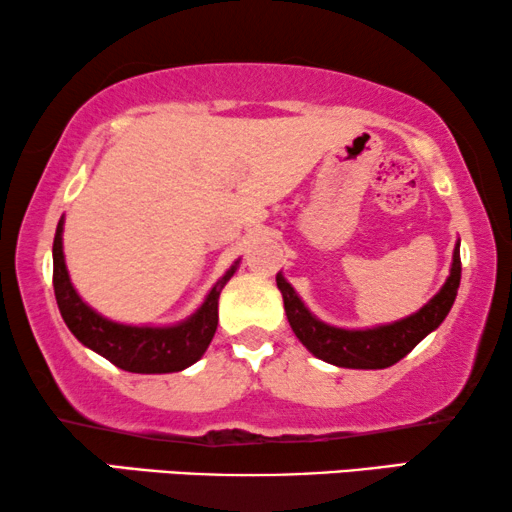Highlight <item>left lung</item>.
Listing matches in <instances>:
<instances>
[{
	"label": "left lung",
	"mask_w": 512,
	"mask_h": 512,
	"mask_svg": "<svg viewBox=\"0 0 512 512\" xmlns=\"http://www.w3.org/2000/svg\"><path fill=\"white\" fill-rule=\"evenodd\" d=\"M459 284L461 240L454 247L447 282L442 284V289L421 310L390 324L343 329L322 322L320 317L310 313L308 305L301 301L296 289L282 275V270L277 272V289L282 291L284 313H287V320L298 341L308 348V353L343 369H386L400 362L430 331H435L444 322L451 305H454L456 294H459Z\"/></svg>",
	"instance_id": "1"
}]
</instances>
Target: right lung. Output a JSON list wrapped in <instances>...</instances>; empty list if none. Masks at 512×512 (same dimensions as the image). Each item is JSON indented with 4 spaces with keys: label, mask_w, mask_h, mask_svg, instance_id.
<instances>
[{
    "label": "right lung",
    "mask_w": 512,
    "mask_h": 512,
    "mask_svg": "<svg viewBox=\"0 0 512 512\" xmlns=\"http://www.w3.org/2000/svg\"><path fill=\"white\" fill-rule=\"evenodd\" d=\"M63 225L65 218L58 221L56 237H53V291H56L58 310L79 343L131 374L183 371L207 353L218 327V296L230 282V277L235 275V270L240 268V258L225 270V275L211 287L204 303L185 320L162 324V327L124 324L96 313L77 294L68 265H65Z\"/></svg>",
    "instance_id": "add662e5"
}]
</instances>
